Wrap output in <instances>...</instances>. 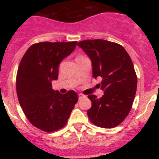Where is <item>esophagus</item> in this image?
<instances>
[{
    "label": "esophagus",
    "instance_id": "1",
    "mask_svg": "<svg viewBox=\"0 0 159 159\" xmlns=\"http://www.w3.org/2000/svg\"><path fill=\"white\" fill-rule=\"evenodd\" d=\"M83 97H84V96L83 94H82V93L78 94V98H79V99H81V98H82Z\"/></svg>",
    "mask_w": 159,
    "mask_h": 159
}]
</instances>
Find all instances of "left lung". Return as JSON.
<instances>
[{
    "label": "left lung",
    "instance_id": "left-lung-1",
    "mask_svg": "<svg viewBox=\"0 0 159 159\" xmlns=\"http://www.w3.org/2000/svg\"><path fill=\"white\" fill-rule=\"evenodd\" d=\"M92 63L93 77L104 95H89L92 107L87 111L91 123L98 127H116L130 112L137 90V75L130 57L122 45L104 39L78 43Z\"/></svg>",
    "mask_w": 159,
    "mask_h": 159
}]
</instances>
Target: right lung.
Masks as SVG:
<instances>
[{"label":"right lung","instance_id":"right-lung-1","mask_svg":"<svg viewBox=\"0 0 159 159\" xmlns=\"http://www.w3.org/2000/svg\"><path fill=\"white\" fill-rule=\"evenodd\" d=\"M77 42L36 43L24 54L18 69L16 91L21 108L34 126L52 132L66 124L78 95L61 94L52 81L58 78L60 63L76 47Z\"/></svg>","mask_w":159,"mask_h":159}]
</instances>
